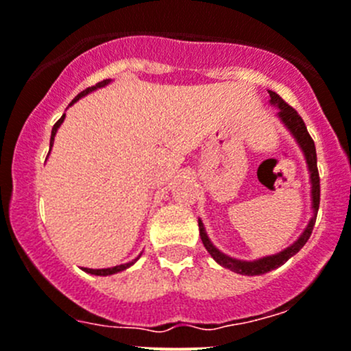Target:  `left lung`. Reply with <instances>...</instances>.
<instances>
[{
  "label": "left lung",
  "mask_w": 351,
  "mask_h": 351,
  "mask_svg": "<svg viewBox=\"0 0 351 351\" xmlns=\"http://www.w3.org/2000/svg\"><path fill=\"white\" fill-rule=\"evenodd\" d=\"M269 96L271 101L269 103L273 106L280 108V120L283 121L285 127L290 130V134L293 135L297 144L300 145L302 152L305 156V161H307L308 166V173H311V183H312V214L311 221H308L307 228L304 230V233L298 237V240L295 241L293 245H290L288 248L281 250L280 254H274V255H267V257H262L257 258V261H240V258H233L230 255L223 254V252L217 250L216 247L213 245V241L209 240L206 233V228H204V223L199 219V231H200V238H202V243L204 247L207 248V252L210 254V257L219 264V266L226 267V269L233 271L237 274H245V276H261V274H266L269 271L276 269V267L283 266L285 262L288 261L290 257H293L305 243L307 240L311 238L312 230H314V224H315V217H317V210H319V202H321V183H319V171H317V154H315V145L312 137L308 135L307 127H305L304 120H302L300 114L290 106V104L285 103L276 93L269 90Z\"/></svg>",
  "instance_id": "left-lung-1"
}]
</instances>
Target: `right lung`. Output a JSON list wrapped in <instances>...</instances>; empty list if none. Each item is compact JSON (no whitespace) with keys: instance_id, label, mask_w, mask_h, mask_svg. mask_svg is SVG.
<instances>
[{"instance_id":"obj_1","label":"right lung","mask_w":351,"mask_h":351,"mask_svg":"<svg viewBox=\"0 0 351 351\" xmlns=\"http://www.w3.org/2000/svg\"><path fill=\"white\" fill-rule=\"evenodd\" d=\"M110 82H111L110 78H106V80H103V82H97V84H96V85H93V87H87V89L82 90V93L78 94V96L75 97L73 101H71L70 106H71V104H73V103H77V101L80 99V97L87 96V94L93 93V90L101 89V87H104V85H108V84H110ZM63 120H64V114H63V117L60 118V120L56 121V123H54L53 132H51V142H49V145H53V142H54V135H56L58 128H60V125L63 123ZM138 257H141V255H138ZM138 257H137V258H138ZM137 258H134V261H132V262H127V264H120V266L108 267V269H89V267H84V271H85V273H89V274H96V276H110V274H117V273H120V271H125V269H127V267H130L132 264H135V262H137Z\"/></svg>"}]
</instances>
